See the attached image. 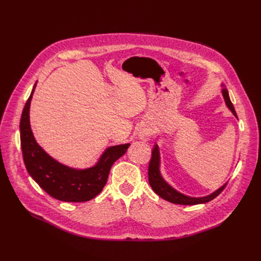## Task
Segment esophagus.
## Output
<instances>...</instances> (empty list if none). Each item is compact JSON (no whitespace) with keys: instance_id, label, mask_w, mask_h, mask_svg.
Segmentation results:
<instances>
[{"instance_id":"34e87169","label":"esophagus","mask_w":261,"mask_h":261,"mask_svg":"<svg viewBox=\"0 0 261 261\" xmlns=\"http://www.w3.org/2000/svg\"><path fill=\"white\" fill-rule=\"evenodd\" d=\"M150 136H151V131H150V129L148 128H141L139 130V138L142 140V141H149L150 140Z\"/></svg>"}]
</instances>
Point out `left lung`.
<instances>
[{"label": "left lung", "instance_id": "obj_1", "mask_svg": "<svg viewBox=\"0 0 261 261\" xmlns=\"http://www.w3.org/2000/svg\"><path fill=\"white\" fill-rule=\"evenodd\" d=\"M221 87H222V96L224 98L225 105L230 110V112L237 118L234 106H232L229 99L228 91L224 85H221ZM148 179H149L150 186H151L154 193L159 195L162 199L173 204H181V205H196V204H203V203L210 202L211 200L215 199L218 195H220L221 191L225 188L227 184V183L223 184L221 187H219L217 190H215L214 193L204 197H190L180 193V191H177L170 184H168L161 173V154H160V148L158 144L154 145L152 150V156H151V160H150L149 169H148Z\"/></svg>", "mask_w": 261, "mask_h": 261}]
</instances>
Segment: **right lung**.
<instances>
[{"label": "right lung", "instance_id": "right-lung-1", "mask_svg": "<svg viewBox=\"0 0 261 261\" xmlns=\"http://www.w3.org/2000/svg\"><path fill=\"white\" fill-rule=\"evenodd\" d=\"M36 85L20 120L21 148L27 172L55 199L64 202L90 201L102 190L110 169L115 161L126 153L130 144L108 147L95 165L85 169L73 168L56 161L37 143L31 128L30 109Z\"/></svg>", "mask_w": 261, "mask_h": 261}]
</instances>
